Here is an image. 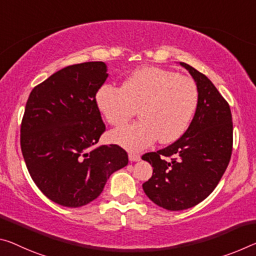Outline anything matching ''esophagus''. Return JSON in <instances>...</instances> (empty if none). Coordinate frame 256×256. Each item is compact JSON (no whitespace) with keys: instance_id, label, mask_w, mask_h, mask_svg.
Here are the masks:
<instances>
[{"instance_id":"obj_1","label":"esophagus","mask_w":256,"mask_h":256,"mask_svg":"<svg viewBox=\"0 0 256 256\" xmlns=\"http://www.w3.org/2000/svg\"><path fill=\"white\" fill-rule=\"evenodd\" d=\"M128 160L131 162H139L141 160V157L139 154L136 152H130L128 154Z\"/></svg>"}]
</instances>
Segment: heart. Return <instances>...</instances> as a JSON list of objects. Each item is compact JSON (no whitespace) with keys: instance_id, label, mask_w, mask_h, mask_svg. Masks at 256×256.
Wrapping results in <instances>:
<instances>
[{"instance_id":"obj_1","label":"heart","mask_w":256,"mask_h":256,"mask_svg":"<svg viewBox=\"0 0 256 256\" xmlns=\"http://www.w3.org/2000/svg\"><path fill=\"white\" fill-rule=\"evenodd\" d=\"M198 104V88L189 77L160 67L132 72L123 84L104 85L96 104L108 123L120 126L138 112L141 120L114 130L112 142L130 150H141L157 139L170 144L188 128Z\"/></svg>"}]
</instances>
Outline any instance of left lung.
Wrapping results in <instances>:
<instances>
[{"label": "left lung", "mask_w": 256, "mask_h": 256, "mask_svg": "<svg viewBox=\"0 0 256 256\" xmlns=\"http://www.w3.org/2000/svg\"><path fill=\"white\" fill-rule=\"evenodd\" d=\"M198 88L196 112L180 139L142 156L152 166V176L142 184L156 205L181 210L200 204L216 189L232 152V117L229 104L200 72L180 62ZM170 158L168 161L164 157Z\"/></svg>", "instance_id": "8db88e82"}]
</instances>
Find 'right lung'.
<instances>
[{
    "label": "right lung",
    "instance_id": "add662e5",
    "mask_svg": "<svg viewBox=\"0 0 256 256\" xmlns=\"http://www.w3.org/2000/svg\"><path fill=\"white\" fill-rule=\"evenodd\" d=\"M102 62L72 64L32 90L20 128V147L38 189L56 204L80 208L102 192L128 163L117 144L100 146L106 131L96 92L106 82Z\"/></svg>",
    "mask_w": 256,
    "mask_h": 256
}]
</instances>
